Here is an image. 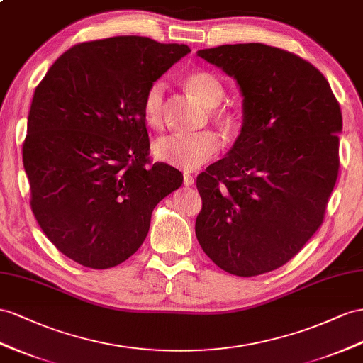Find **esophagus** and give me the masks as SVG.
Returning <instances> with one entry per match:
<instances>
[{"label": "esophagus", "instance_id": "esophagus-1", "mask_svg": "<svg viewBox=\"0 0 363 363\" xmlns=\"http://www.w3.org/2000/svg\"><path fill=\"white\" fill-rule=\"evenodd\" d=\"M194 184V178L191 174H189V173H185L184 174V185L185 187H191V185Z\"/></svg>", "mask_w": 363, "mask_h": 363}]
</instances>
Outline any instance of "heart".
<instances>
[{
  "mask_svg": "<svg viewBox=\"0 0 363 363\" xmlns=\"http://www.w3.org/2000/svg\"><path fill=\"white\" fill-rule=\"evenodd\" d=\"M185 89L208 107L211 119L227 133L235 132V118L228 110L218 107L225 96L222 82L207 70H193L184 78ZM165 113V86L156 81L147 89L143 101V116L147 125L160 128ZM220 150L219 138L211 132L194 135H170L157 139L153 155L157 161L176 167L179 170L193 172L211 161Z\"/></svg>",
  "mask_w": 363,
  "mask_h": 363,
  "instance_id": "b5f03b06",
  "label": "heart"
}]
</instances>
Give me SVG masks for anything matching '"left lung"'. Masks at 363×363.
<instances>
[{
	"instance_id": "obj_1",
	"label": "left lung",
	"mask_w": 363,
	"mask_h": 363,
	"mask_svg": "<svg viewBox=\"0 0 363 363\" xmlns=\"http://www.w3.org/2000/svg\"><path fill=\"white\" fill-rule=\"evenodd\" d=\"M198 57L235 78L244 99L233 147L196 179V238L230 274L273 272L322 225L339 173V102L313 64L272 45L225 44Z\"/></svg>"
}]
</instances>
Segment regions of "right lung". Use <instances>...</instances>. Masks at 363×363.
<instances>
[{"instance_id": "obj_1", "label": "right lung", "mask_w": 363, "mask_h": 363, "mask_svg": "<svg viewBox=\"0 0 363 363\" xmlns=\"http://www.w3.org/2000/svg\"><path fill=\"white\" fill-rule=\"evenodd\" d=\"M190 53L145 36L81 43L35 89L23 144L30 206L62 255L104 270L143 245L153 208L182 173L148 160L147 89Z\"/></svg>"}]
</instances>
